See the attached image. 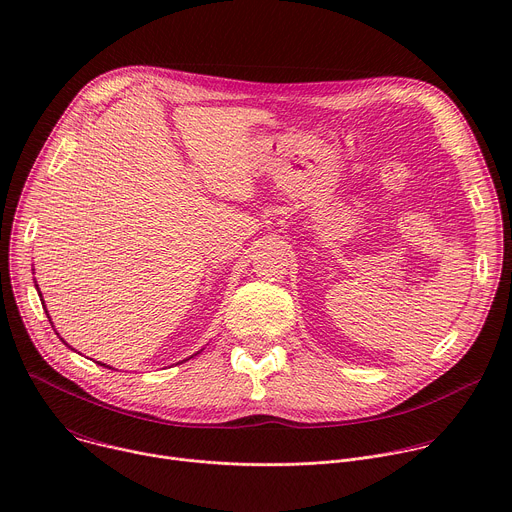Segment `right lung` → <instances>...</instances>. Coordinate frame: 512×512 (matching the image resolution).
<instances>
[{"label":"right lung","instance_id":"obj_1","mask_svg":"<svg viewBox=\"0 0 512 512\" xmlns=\"http://www.w3.org/2000/svg\"><path fill=\"white\" fill-rule=\"evenodd\" d=\"M40 298H42V294H40ZM48 318H50V316H48ZM60 340H62V338H60ZM62 342H64V340H62ZM64 344H66V342H64ZM99 364H101V362H99ZM101 367H105V364H101ZM107 369H111V367H107Z\"/></svg>","mask_w":512,"mask_h":512}]
</instances>
